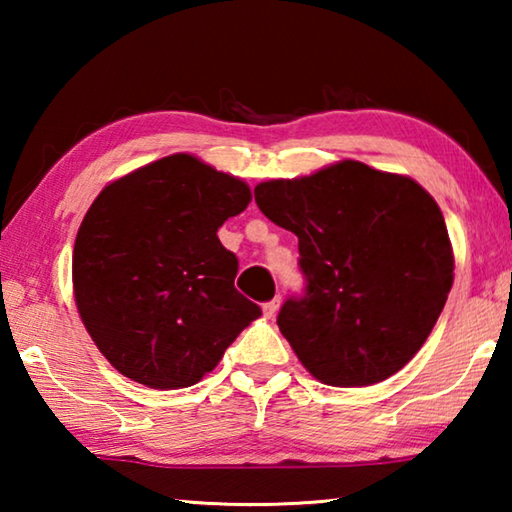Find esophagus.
<instances>
[{
  "label": "esophagus",
  "mask_w": 512,
  "mask_h": 512,
  "mask_svg": "<svg viewBox=\"0 0 512 512\" xmlns=\"http://www.w3.org/2000/svg\"><path fill=\"white\" fill-rule=\"evenodd\" d=\"M277 309H280V298H273L271 302H264V307H262L266 318H273L277 314Z\"/></svg>",
  "instance_id": "1"
}]
</instances>
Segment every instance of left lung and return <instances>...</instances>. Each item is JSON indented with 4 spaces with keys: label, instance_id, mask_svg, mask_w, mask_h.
<instances>
[{
    "label": "left lung",
    "instance_id": "obj_1",
    "mask_svg": "<svg viewBox=\"0 0 512 512\" xmlns=\"http://www.w3.org/2000/svg\"><path fill=\"white\" fill-rule=\"evenodd\" d=\"M266 219L298 237L302 298L277 325L327 386H370L427 341L454 284L445 216L409 176L341 160L255 187Z\"/></svg>",
    "mask_w": 512,
    "mask_h": 512
}]
</instances>
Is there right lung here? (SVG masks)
<instances>
[{
  "label": "right lung",
  "mask_w": 512,
  "mask_h": 512,
  "mask_svg": "<svg viewBox=\"0 0 512 512\" xmlns=\"http://www.w3.org/2000/svg\"><path fill=\"white\" fill-rule=\"evenodd\" d=\"M250 198L244 180L189 153L144 164L94 198L74 241V300L121 375L160 391L194 386L262 316L235 289L237 257L216 237Z\"/></svg>",
  "instance_id": "obj_1"
}]
</instances>
